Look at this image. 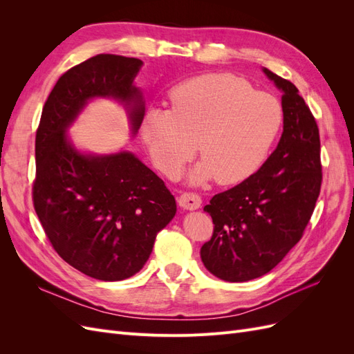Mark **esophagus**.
Listing matches in <instances>:
<instances>
[{
    "mask_svg": "<svg viewBox=\"0 0 354 354\" xmlns=\"http://www.w3.org/2000/svg\"><path fill=\"white\" fill-rule=\"evenodd\" d=\"M201 203H202L201 196L198 194H192V192H186V194H183L178 198V205L183 209H189V211L198 209L201 207Z\"/></svg>",
    "mask_w": 354,
    "mask_h": 354,
    "instance_id": "34e87169",
    "label": "esophagus"
}]
</instances>
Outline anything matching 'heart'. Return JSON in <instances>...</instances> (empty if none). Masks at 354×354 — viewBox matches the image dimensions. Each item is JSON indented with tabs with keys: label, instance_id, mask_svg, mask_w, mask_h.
I'll use <instances>...</instances> for the list:
<instances>
[{
	"label": "heart",
	"instance_id": "1",
	"mask_svg": "<svg viewBox=\"0 0 354 354\" xmlns=\"http://www.w3.org/2000/svg\"><path fill=\"white\" fill-rule=\"evenodd\" d=\"M169 104V112L152 109L143 116L142 138L156 167L173 178L199 149L203 159L190 174L196 185L216 177L229 186L251 177L283 122L279 100L232 73L181 82L171 90Z\"/></svg>",
	"mask_w": 354,
	"mask_h": 354
}]
</instances>
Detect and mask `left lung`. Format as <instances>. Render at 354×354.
<instances>
[{"mask_svg": "<svg viewBox=\"0 0 354 354\" xmlns=\"http://www.w3.org/2000/svg\"><path fill=\"white\" fill-rule=\"evenodd\" d=\"M282 91L283 133L261 168L203 207L214 223L202 245L207 270L227 282H246L279 264L315 211L322 185L315 116L295 85L263 68Z\"/></svg>", "mask_w": 354, "mask_h": 354, "instance_id": "1", "label": "left lung"}]
</instances>
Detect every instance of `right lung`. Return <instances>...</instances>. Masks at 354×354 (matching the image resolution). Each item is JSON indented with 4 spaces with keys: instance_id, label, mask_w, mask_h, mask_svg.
Listing matches in <instances>:
<instances>
[{
    "instance_id": "right-lung-1",
    "label": "right lung",
    "mask_w": 354,
    "mask_h": 354,
    "mask_svg": "<svg viewBox=\"0 0 354 354\" xmlns=\"http://www.w3.org/2000/svg\"><path fill=\"white\" fill-rule=\"evenodd\" d=\"M143 62L97 55L65 72L42 108L35 137L34 208L53 248L75 269L99 281H124L142 270L156 234L173 220L176 199L131 152L82 153L68 128L88 100L124 104L133 136L145 102L134 78Z\"/></svg>"
}]
</instances>
